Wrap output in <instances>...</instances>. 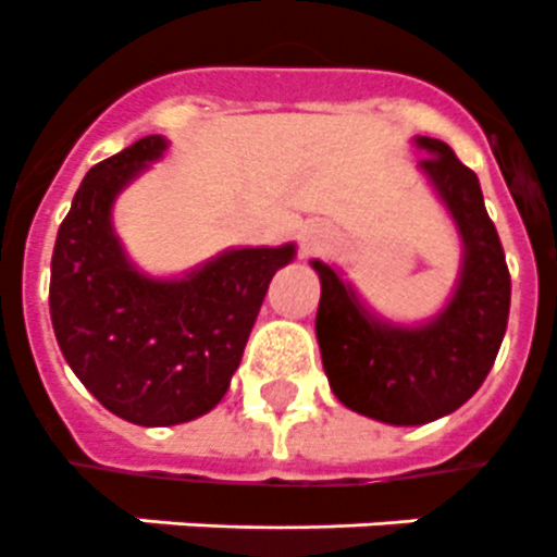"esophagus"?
Returning <instances> with one entry per match:
<instances>
[{"label": "esophagus", "instance_id": "1", "mask_svg": "<svg viewBox=\"0 0 557 557\" xmlns=\"http://www.w3.org/2000/svg\"><path fill=\"white\" fill-rule=\"evenodd\" d=\"M333 238V230L324 221H307L305 230H301V244L305 250H319Z\"/></svg>", "mask_w": 557, "mask_h": 557}]
</instances>
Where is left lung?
I'll return each mask as SVG.
<instances>
[{
    "label": "left lung",
    "mask_w": 557,
    "mask_h": 557,
    "mask_svg": "<svg viewBox=\"0 0 557 557\" xmlns=\"http://www.w3.org/2000/svg\"><path fill=\"white\" fill-rule=\"evenodd\" d=\"M420 172L455 221L462 244L451 299L422 324L371 313L336 267L310 261L322 282L315 339L345 408L388 425H425L457 411L495 364L509 322L511 278L504 247L483 203L478 175L451 146L413 137Z\"/></svg>",
    "instance_id": "left-lung-1"
}]
</instances>
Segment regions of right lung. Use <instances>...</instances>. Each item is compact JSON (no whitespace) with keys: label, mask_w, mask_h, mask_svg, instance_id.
I'll list each match as a JSON object with an SVG mask.
<instances>
[{"label":"right lung","mask_w":557,"mask_h":557,"mask_svg":"<svg viewBox=\"0 0 557 557\" xmlns=\"http://www.w3.org/2000/svg\"><path fill=\"white\" fill-rule=\"evenodd\" d=\"M166 146V137H140L91 166L57 233L48 293L71 371L102 408L146 429L189 422L221 403L270 278L296 258V244L233 247L175 278L137 270L111 207Z\"/></svg>","instance_id":"1"}]
</instances>
